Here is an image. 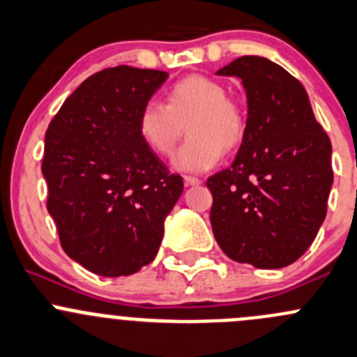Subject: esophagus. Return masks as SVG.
Masks as SVG:
<instances>
[{
  "label": "esophagus",
  "instance_id": "34e87169",
  "mask_svg": "<svg viewBox=\"0 0 357 357\" xmlns=\"http://www.w3.org/2000/svg\"><path fill=\"white\" fill-rule=\"evenodd\" d=\"M183 182H185V185H199L203 180L197 177H190V175H185V177H183Z\"/></svg>",
  "mask_w": 357,
  "mask_h": 357
}]
</instances>
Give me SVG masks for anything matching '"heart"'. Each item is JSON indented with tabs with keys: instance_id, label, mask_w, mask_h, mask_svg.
I'll return each mask as SVG.
<instances>
[{
	"instance_id": "heart-1",
	"label": "heart",
	"mask_w": 357,
	"mask_h": 357,
	"mask_svg": "<svg viewBox=\"0 0 357 357\" xmlns=\"http://www.w3.org/2000/svg\"><path fill=\"white\" fill-rule=\"evenodd\" d=\"M137 126L144 142L161 156H170L183 126L189 140L174 163L182 172H206L220 161L224 151H234L245 139V116L238 102L227 97L222 83L192 74L168 88L165 105L149 100L142 105Z\"/></svg>"
}]
</instances>
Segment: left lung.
I'll return each instance as SVG.
<instances>
[{
	"instance_id": "1",
	"label": "left lung",
	"mask_w": 357,
	"mask_h": 357,
	"mask_svg": "<svg viewBox=\"0 0 357 357\" xmlns=\"http://www.w3.org/2000/svg\"><path fill=\"white\" fill-rule=\"evenodd\" d=\"M217 74L241 79L248 118L231 168L206 180L213 236L236 262L287 267L312 245L326 217L330 137L302 83L269 59L245 55Z\"/></svg>"
}]
</instances>
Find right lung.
<instances>
[{"label":"right lung","instance_id":"add662e5","mask_svg":"<svg viewBox=\"0 0 357 357\" xmlns=\"http://www.w3.org/2000/svg\"><path fill=\"white\" fill-rule=\"evenodd\" d=\"M165 70L91 74L48 125L41 172L63 252L98 276H130L154 260L182 177L142 140L137 118Z\"/></svg>","mask_w":357,"mask_h":357}]
</instances>
